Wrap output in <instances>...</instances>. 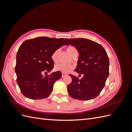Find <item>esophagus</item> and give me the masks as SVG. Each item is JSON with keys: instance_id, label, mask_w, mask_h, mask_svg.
<instances>
[{"instance_id": "34e87169", "label": "esophagus", "mask_w": 132, "mask_h": 132, "mask_svg": "<svg viewBox=\"0 0 132 132\" xmlns=\"http://www.w3.org/2000/svg\"><path fill=\"white\" fill-rule=\"evenodd\" d=\"M65 75H67V74H65V73H62V78L64 77Z\"/></svg>"}]
</instances>
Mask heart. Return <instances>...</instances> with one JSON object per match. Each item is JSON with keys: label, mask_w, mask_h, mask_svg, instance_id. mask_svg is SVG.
<instances>
[{"label": "heart", "mask_w": 132, "mask_h": 132, "mask_svg": "<svg viewBox=\"0 0 132 132\" xmlns=\"http://www.w3.org/2000/svg\"><path fill=\"white\" fill-rule=\"evenodd\" d=\"M67 52L68 54L71 55V57H73L74 54L78 52L76 48L74 46H69L66 49ZM59 52V50H55L54 52L52 54V59L53 60V61L55 62L57 60V57ZM73 69V67L70 65H67V64H57L54 67V70L55 71H61L62 73H69L71 70Z\"/></svg>", "instance_id": "b5f03b06"}]
</instances>
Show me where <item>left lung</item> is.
I'll list each match as a JSON object with an SVG mask.
<instances>
[{
	"mask_svg": "<svg viewBox=\"0 0 132 132\" xmlns=\"http://www.w3.org/2000/svg\"><path fill=\"white\" fill-rule=\"evenodd\" d=\"M79 53L77 68L74 71L84 74L80 80L70 74L72 81L68 86L71 97L86 101L97 97L105 85L109 75V59L100 44L86 38H66Z\"/></svg>",
	"mask_w": 132,
	"mask_h": 132,
	"instance_id": "8db88e82",
	"label": "left lung"
}]
</instances>
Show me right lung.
Listing matches in <instances>:
<instances>
[{
  "mask_svg": "<svg viewBox=\"0 0 132 132\" xmlns=\"http://www.w3.org/2000/svg\"><path fill=\"white\" fill-rule=\"evenodd\" d=\"M69 45L63 38L39 37L23 42L16 54L15 73L21 93L32 100L45 98L53 90L55 81L61 79V71L43 76L54 67L52 54L61 46Z\"/></svg>",
  "mask_w": 132,
  "mask_h": 132,
  "instance_id": "add662e5",
  "label": "right lung"
}]
</instances>
